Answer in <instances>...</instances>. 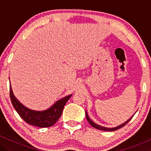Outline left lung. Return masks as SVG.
I'll list each match as a JSON object with an SVG mask.
<instances>
[{"label": "left lung", "instance_id": "obj_1", "mask_svg": "<svg viewBox=\"0 0 151 151\" xmlns=\"http://www.w3.org/2000/svg\"><path fill=\"white\" fill-rule=\"evenodd\" d=\"M85 113H86V119H87L88 122L89 123L90 125L92 126L93 128H95V129H99V130H101V131H116V130H117V129H121V128H122L123 126H124L126 125V124H127L128 123H129V121L131 120V119H132V117L133 116H134V114H133L132 116L129 119H128L127 121H125V122H124V123H123V124H121V125L117 126H116V127H114V128H107V127H104V126H100V125H98V124H95L94 122H93V121L89 119V116H88V114H87V112H86V111Z\"/></svg>", "mask_w": 151, "mask_h": 151}]
</instances>
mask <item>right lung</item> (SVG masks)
Here are the masks:
<instances>
[{
  "label": "right lung",
  "mask_w": 151,
  "mask_h": 151,
  "mask_svg": "<svg viewBox=\"0 0 151 151\" xmlns=\"http://www.w3.org/2000/svg\"><path fill=\"white\" fill-rule=\"evenodd\" d=\"M72 95H68L58 100L46 110L35 111L25 106L18 101L15 96L10 84V97L14 109L26 123L40 128L50 127L58 121L62 115L64 106Z\"/></svg>",
  "instance_id": "1"
}]
</instances>
